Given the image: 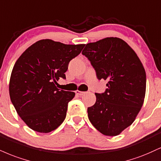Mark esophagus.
Returning <instances> with one entry per match:
<instances>
[{
  "label": "esophagus",
  "mask_w": 161,
  "mask_h": 161,
  "mask_svg": "<svg viewBox=\"0 0 161 161\" xmlns=\"http://www.w3.org/2000/svg\"><path fill=\"white\" fill-rule=\"evenodd\" d=\"M75 94H76L77 95H79V96H82V95H83V94H85V92L77 90V91H75Z\"/></svg>",
  "instance_id": "esophagus-1"
}]
</instances>
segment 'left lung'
<instances>
[{"mask_svg":"<svg viewBox=\"0 0 161 161\" xmlns=\"http://www.w3.org/2000/svg\"><path fill=\"white\" fill-rule=\"evenodd\" d=\"M98 79L108 88L96 93V103L88 108L89 121L106 136H117L133 124L144 103L146 74L140 59L125 40L106 37L89 42L82 52Z\"/></svg>","mask_w":161,"mask_h":161,"instance_id":"8db88e82","label":"left lung"}]
</instances>
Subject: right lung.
<instances>
[{"instance_id":"right-lung-1","label":"right lung","mask_w":161,"mask_h":161,"mask_svg":"<svg viewBox=\"0 0 161 161\" xmlns=\"http://www.w3.org/2000/svg\"><path fill=\"white\" fill-rule=\"evenodd\" d=\"M84 46L41 40L29 46L15 63L9 97L18 115L33 130L49 133L64 121L75 93L59 90L55 85L60 78L66 79L69 62Z\"/></svg>"}]
</instances>
